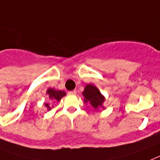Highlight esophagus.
Wrapping results in <instances>:
<instances>
[{
  "instance_id": "obj_1",
  "label": "esophagus",
  "mask_w": 160,
  "mask_h": 160,
  "mask_svg": "<svg viewBox=\"0 0 160 160\" xmlns=\"http://www.w3.org/2000/svg\"><path fill=\"white\" fill-rule=\"evenodd\" d=\"M76 93H77V92H76V90H73V91L68 92L69 95H76Z\"/></svg>"
}]
</instances>
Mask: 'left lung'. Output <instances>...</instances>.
I'll use <instances>...</instances> for the list:
<instances>
[{"instance_id": "8db88e82", "label": "left lung", "mask_w": 160, "mask_h": 160, "mask_svg": "<svg viewBox=\"0 0 160 160\" xmlns=\"http://www.w3.org/2000/svg\"><path fill=\"white\" fill-rule=\"evenodd\" d=\"M83 95L84 97V103H88L94 109H98L102 107L105 98L96 86L87 84L84 88ZM104 108V107H102Z\"/></svg>"}]
</instances>
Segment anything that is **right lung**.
<instances>
[{
  "instance_id": "obj_1",
  "label": "right lung",
  "mask_w": 160,
  "mask_h": 160,
  "mask_svg": "<svg viewBox=\"0 0 160 160\" xmlns=\"http://www.w3.org/2000/svg\"><path fill=\"white\" fill-rule=\"evenodd\" d=\"M47 94L49 96V98L51 101H59L62 97L66 95V92L64 91H59V90H55L54 88H49V89H47ZM45 106L48 109H51V107L48 103H46Z\"/></svg>"
}]
</instances>
